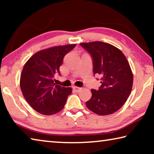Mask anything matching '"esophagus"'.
Instances as JSON below:
<instances>
[{
  "label": "esophagus",
  "mask_w": 154,
  "mask_h": 154,
  "mask_svg": "<svg viewBox=\"0 0 154 154\" xmlns=\"http://www.w3.org/2000/svg\"><path fill=\"white\" fill-rule=\"evenodd\" d=\"M72 88H73V90L75 91V92H79V91L82 90V88L77 87V86H73L72 87Z\"/></svg>",
  "instance_id": "obj_1"
}]
</instances>
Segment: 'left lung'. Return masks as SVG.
<instances>
[{
	"label": "left lung",
	"instance_id": "obj_1",
	"mask_svg": "<svg viewBox=\"0 0 154 154\" xmlns=\"http://www.w3.org/2000/svg\"><path fill=\"white\" fill-rule=\"evenodd\" d=\"M80 45L89 53L93 61L94 74L100 76L98 90H91L92 97L87 107L99 116H107L118 111L131 92L133 75L126 56L111 44L94 41Z\"/></svg>",
	"mask_w": 154,
	"mask_h": 154
}]
</instances>
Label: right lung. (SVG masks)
I'll return each instance as SVG.
<instances>
[{"mask_svg": "<svg viewBox=\"0 0 154 154\" xmlns=\"http://www.w3.org/2000/svg\"><path fill=\"white\" fill-rule=\"evenodd\" d=\"M75 44L56 46L36 52L23 68L20 88L28 103L36 111L49 116L64 108L72 88L54 83V77L60 73V66L66 54Z\"/></svg>", "mask_w": 154, "mask_h": 154, "instance_id": "add662e5", "label": "right lung"}]
</instances>
